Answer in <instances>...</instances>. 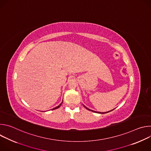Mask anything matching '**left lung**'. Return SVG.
<instances>
[{
	"label": "left lung",
	"mask_w": 151,
	"mask_h": 151,
	"mask_svg": "<svg viewBox=\"0 0 151 151\" xmlns=\"http://www.w3.org/2000/svg\"><path fill=\"white\" fill-rule=\"evenodd\" d=\"M83 106L85 107L86 109H87V110H89V111H92V112H96V113H98V114H106V113H108V112H111V111H113V110H111V111H108V112H96V111H93V110H91V109H88V108H87V107L86 106H85L84 105H83Z\"/></svg>",
	"instance_id": "left-lung-1"
}]
</instances>
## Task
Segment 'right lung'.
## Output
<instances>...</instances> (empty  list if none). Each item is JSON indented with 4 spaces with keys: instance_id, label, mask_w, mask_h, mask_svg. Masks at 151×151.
<instances>
[{
    "instance_id": "1",
    "label": "right lung",
    "mask_w": 151,
    "mask_h": 151,
    "mask_svg": "<svg viewBox=\"0 0 151 151\" xmlns=\"http://www.w3.org/2000/svg\"><path fill=\"white\" fill-rule=\"evenodd\" d=\"M63 101H62V102L60 103V105H58V106H57V107H54V109H52V110H54V109H57V108H58V107L61 105V104H62V103H63Z\"/></svg>"
}]
</instances>
